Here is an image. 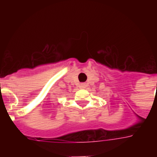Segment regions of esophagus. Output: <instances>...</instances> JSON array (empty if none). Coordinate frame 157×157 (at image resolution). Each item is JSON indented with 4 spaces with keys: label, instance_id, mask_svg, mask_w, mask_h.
I'll use <instances>...</instances> for the list:
<instances>
[{
    "label": "esophagus",
    "instance_id": "esophagus-1",
    "mask_svg": "<svg viewBox=\"0 0 157 157\" xmlns=\"http://www.w3.org/2000/svg\"><path fill=\"white\" fill-rule=\"evenodd\" d=\"M86 87H87V84H86V83H82V84H81V88H82V89H86Z\"/></svg>",
    "mask_w": 157,
    "mask_h": 157
}]
</instances>
